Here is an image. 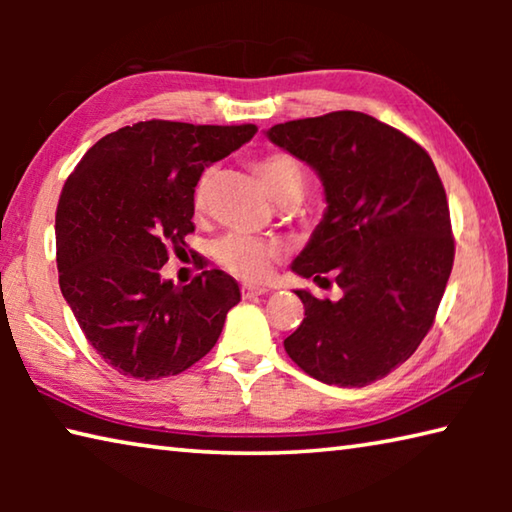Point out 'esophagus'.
<instances>
[{
	"instance_id": "obj_1",
	"label": "esophagus",
	"mask_w": 512,
	"mask_h": 512,
	"mask_svg": "<svg viewBox=\"0 0 512 512\" xmlns=\"http://www.w3.org/2000/svg\"><path fill=\"white\" fill-rule=\"evenodd\" d=\"M264 293H266L264 287H253V284H241V298H244V300L264 296Z\"/></svg>"
}]
</instances>
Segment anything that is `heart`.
Listing matches in <instances>:
<instances>
[{
    "label": "heart",
    "mask_w": 512,
    "mask_h": 512,
    "mask_svg": "<svg viewBox=\"0 0 512 512\" xmlns=\"http://www.w3.org/2000/svg\"><path fill=\"white\" fill-rule=\"evenodd\" d=\"M255 169L268 187V192L280 201L287 196H302V187H305V169L302 164L289 153H268L259 158ZM205 194V178L196 187V203L203 201ZM277 244L266 239H259L246 232H230V235L214 241L212 255L225 271L235 273L244 280H262L268 273L273 259L277 257Z\"/></svg>",
    "instance_id": "heart-1"
}]
</instances>
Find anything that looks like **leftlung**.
Instances as JSON below:
<instances>
[{"instance_id": "left-lung-1", "label": "left lung", "mask_w": 512, "mask_h": 512, "mask_svg": "<svg viewBox=\"0 0 512 512\" xmlns=\"http://www.w3.org/2000/svg\"><path fill=\"white\" fill-rule=\"evenodd\" d=\"M266 137L325 192L291 271L343 289L339 300L296 291L305 320L284 350L323 384L368 386L418 350L443 300L454 264L445 187L420 144L363 112L287 121Z\"/></svg>"}]
</instances>
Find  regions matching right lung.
<instances>
[{
	"label": "right lung",
	"mask_w": 512,
	"mask_h": 512,
	"mask_svg": "<svg viewBox=\"0 0 512 512\" xmlns=\"http://www.w3.org/2000/svg\"><path fill=\"white\" fill-rule=\"evenodd\" d=\"M255 133L253 124L140 121L101 137L67 178L56 210L60 291L115 370L144 381L178 375L219 341L239 284L212 268L180 287L160 271L194 232L205 167Z\"/></svg>",
	"instance_id": "add662e5"
}]
</instances>
